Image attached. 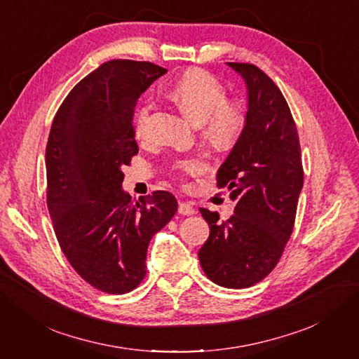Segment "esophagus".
<instances>
[{
    "label": "esophagus",
    "instance_id": "obj_1",
    "mask_svg": "<svg viewBox=\"0 0 359 359\" xmlns=\"http://www.w3.org/2000/svg\"><path fill=\"white\" fill-rule=\"evenodd\" d=\"M178 212H180L181 215H193V214H196V210L193 208L191 203L182 202V203L178 205Z\"/></svg>",
    "mask_w": 359,
    "mask_h": 359
}]
</instances>
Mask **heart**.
<instances>
[{"instance_id": "heart-1", "label": "heart", "mask_w": 359, "mask_h": 359, "mask_svg": "<svg viewBox=\"0 0 359 359\" xmlns=\"http://www.w3.org/2000/svg\"><path fill=\"white\" fill-rule=\"evenodd\" d=\"M172 99L180 109L194 123H203V133L217 147H229L240 137L245 115L240 106L226 102V91L219 79L203 70H191L173 83ZM151 103L139 106L135 115V133L139 139L148 135V115ZM203 169L202 163L194 158L180 160L173 170L181 173H196Z\"/></svg>"}]
</instances>
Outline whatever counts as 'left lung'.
<instances>
[{"mask_svg": "<svg viewBox=\"0 0 359 359\" xmlns=\"http://www.w3.org/2000/svg\"><path fill=\"white\" fill-rule=\"evenodd\" d=\"M247 86L245 124L217 170V186L231 191L233 215L201 208L210 238L199 250L203 273L215 285L244 289L274 269L289 241L302 190L301 147L278 86L253 64L226 62Z\"/></svg>", "mask_w": 359, "mask_h": 359, "instance_id": "left-lung-1", "label": "left lung"}]
</instances>
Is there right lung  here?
Returning <instances> with one entry per match:
<instances>
[{"instance_id":"right-lung-1","label":"right lung","mask_w":359,"mask_h":359,"mask_svg":"<svg viewBox=\"0 0 359 359\" xmlns=\"http://www.w3.org/2000/svg\"><path fill=\"white\" fill-rule=\"evenodd\" d=\"M168 70L112 60L83 78L53 118L46 147L48 210L57 240L85 281L127 293L147 274L151 238L178 210L169 191L133 202L123 168L137 154L133 107Z\"/></svg>"}]
</instances>
